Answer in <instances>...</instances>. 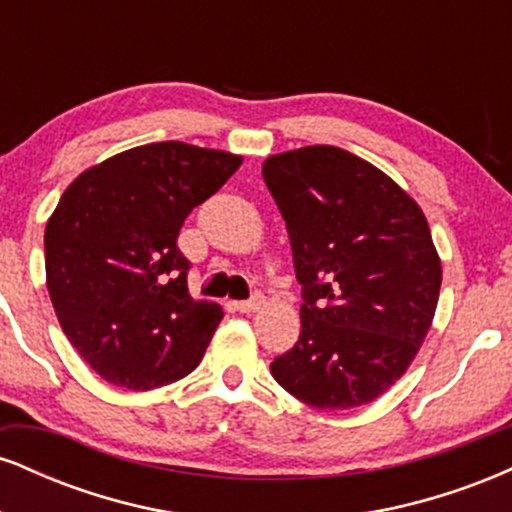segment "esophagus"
Segmentation results:
<instances>
[{
	"mask_svg": "<svg viewBox=\"0 0 512 512\" xmlns=\"http://www.w3.org/2000/svg\"><path fill=\"white\" fill-rule=\"evenodd\" d=\"M260 305H262V298L255 296V298H250V301L236 303V310L238 313H255V310H260Z\"/></svg>",
	"mask_w": 512,
	"mask_h": 512,
	"instance_id": "obj_1",
	"label": "esophagus"
}]
</instances>
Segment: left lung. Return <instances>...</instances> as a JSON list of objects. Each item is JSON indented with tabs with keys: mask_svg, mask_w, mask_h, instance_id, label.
Masks as SVG:
<instances>
[{
	"mask_svg": "<svg viewBox=\"0 0 512 512\" xmlns=\"http://www.w3.org/2000/svg\"><path fill=\"white\" fill-rule=\"evenodd\" d=\"M262 178L303 286L301 337L274 358V380L315 409L373 402L407 373L436 315L443 269L424 211L337 146L269 156Z\"/></svg>",
	"mask_w": 512,
	"mask_h": 512,
	"instance_id": "obj_1",
	"label": "left lung"
}]
</instances>
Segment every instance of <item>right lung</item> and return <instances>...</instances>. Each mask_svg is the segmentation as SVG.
<instances>
[{
	"label": "right lung",
	"instance_id": "1",
	"mask_svg": "<svg viewBox=\"0 0 512 512\" xmlns=\"http://www.w3.org/2000/svg\"><path fill=\"white\" fill-rule=\"evenodd\" d=\"M240 163L226 151L156 142L84 170L64 190L45 226L50 301L103 380L154 390L199 366L223 313L187 291L178 236Z\"/></svg>",
	"mask_w": 512,
	"mask_h": 512
}]
</instances>
